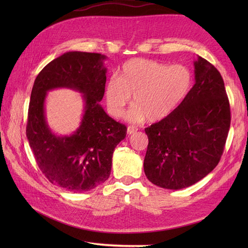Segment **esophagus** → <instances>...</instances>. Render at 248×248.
<instances>
[{"label": "esophagus", "mask_w": 248, "mask_h": 248, "mask_svg": "<svg viewBox=\"0 0 248 248\" xmlns=\"http://www.w3.org/2000/svg\"><path fill=\"white\" fill-rule=\"evenodd\" d=\"M138 130V128L136 126H128L127 127V133L128 134H132V133H134Z\"/></svg>", "instance_id": "obj_1"}]
</instances>
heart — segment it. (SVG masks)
<instances>
[{
    "instance_id": "b5f03b06",
    "label": "heart",
    "mask_w": 248,
    "mask_h": 248,
    "mask_svg": "<svg viewBox=\"0 0 248 248\" xmlns=\"http://www.w3.org/2000/svg\"><path fill=\"white\" fill-rule=\"evenodd\" d=\"M192 84V72L185 65L131 59L124 63L118 77L107 82L108 111L115 118L122 117L133 95L134 106L127 119L140 122L147 118L150 122H158L181 106Z\"/></svg>"
}]
</instances>
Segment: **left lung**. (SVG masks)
I'll return each mask as SVG.
<instances>
[{
	"instance_id": "left-lung-1",
	"label": "left lung",
	"mask_w": 248,
	"mask_h": 248,
	"mask_svg": "<svg viewBox=\"0 0 248 248\" xmlns=\"http://www.w3.org/2000/svg\"><path fill=\"white\" fill-rule=\"evenodd\" d=\"M194 78L181 106L145 129V174L162 188L177 190L199 182L218 164L226 146L231 108L221 74L199 57Z\"/></svg>"
}]
</instances>
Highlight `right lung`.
Returning <instances> with one entry per match:
<instances>
[{
    "label": "right lung",
    "mask_w": 248,
    "mask_h": 248,
    "mask_svg": "<svg viewBox=\"0 0 248 248\" xmlns=\"http://www.w3.org/2000/svg\"><path fill=\"white\" fill-rule=\"evenodd\" d=\"M106 59L95 52H65L44 67L34 81L27 138L44 176L66 190L87 191L107 181L114 150L126 137V126L110 118L99 103L107 82ZM57 87L84 94L85 114L78 130L69 137L52 134L44 115L46 93Z\"/></svg>",
    "instance_id": "add662e5"
}]
</instances>
